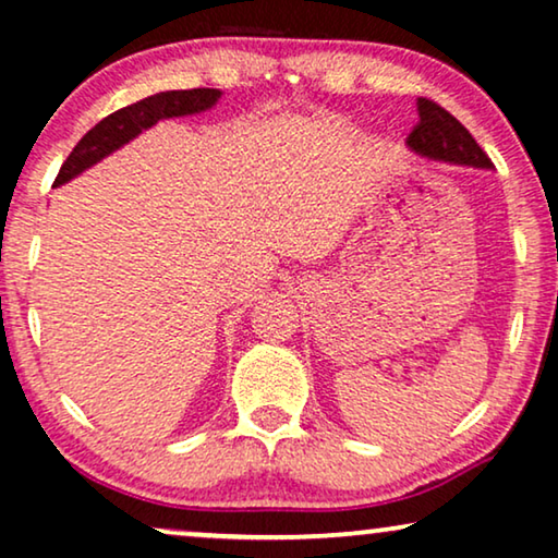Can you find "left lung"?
Here are the masks:
<instances>
[{"label": "left lung", "instance_id": "1", "mask_svg": "<svg viewBox=\"0 0 558 558\" xmlns=\"http://www.w3.org/2000/svg\"><path fill=\"white\" fill-rule=\"evenodd\" d=\"M420 123L407 136L410 151L425 156L433 161L458 163V167L473 169H493V163L470 131L454 116L445 111L442 106L427 98H417Z\"/></svg>", "mask_w": 558, "mask_h": 558}]
</instances>
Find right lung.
Instances as JSON below:
<instances>
[{
	"mask_svg": "<svg viewBox=\"0 0 558 558\" xmlns=\"http://www.w3.org/2000/svg\"><path fill=\"white\" fill-rule=\"evenodd\" d=\"M222 98V90L217 88H194V90H163L156 96H148L138 104L125 106L121 111H116L100 123L85 133L77 141V146L70 151L65 163L60 167V174L54 179V186L68 184L70 179L83 174L85 169L96 167L98 161H104L108 154L119 151L121 146L129 144L151 129L159 121L167 119H182V116H194L202 111H209L211 106H217V100Z\"/></svg>",
	"mask_w": 558,
	"mask_h": 558,
	"instance_id": "right-lung-1",
	"label": "right lung"
}]
</instances>
